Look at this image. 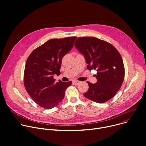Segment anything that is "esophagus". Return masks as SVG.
<instances>
[{
    "label": "esophagus",
    "mask_w": 146,
    "mask_h": 146,
    "mask_svg": "<svg viewBox=\"0 0 146 146\" xmlns=\"http://www.w3.org/2000/svg\"><path fill=\"white\" fill-rule=\"evenodd\" d=\"M73 83H74V84L75 85H78V84H79L80 83V82L77 81V80H75V81H73Z\"/></svg>",
    "instance_id": "esophagus-1"
}]
</instances>
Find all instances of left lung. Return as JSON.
Listing matches in <instances>:
<instances>
[{
	"label": "left lung",
	"instance_id": "left-lung-1",
	"mask_svg": "<svg viewBox=\"0 0 146 146\" xmlns=\"http://www.w3.org/2000/svg\"><path fill=\"white\" fill-rule=\"evenodd\" d=\"M74 46L84 56L87 69L97 71V83L87 82L89 88L84 97L100 104L111 99L124 80L125 68L120 54L112 45L95 37H79Z\"/></svg>",
	"mask_w": 146,
	"mask_h": 146
}]
</instances>
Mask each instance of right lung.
<instances>
[{"label": "right lung", "mask_w": 146, "mask_h": 146, "mask_svg": "<svg viewBox=\"0 0 146 146\" xmlns=\"http://www.w3.org/2000/svg\"><path fill=\"white\" fill-rule=\"evenodd\" d=\"M77 37L49 39L34 49L26 62L24 84L31 98L40 107L51 109L64 98L72 82H56L60 74L62 59L73 48Z\"/></svg>", "instance_id": "add662e5"}]
</instances>
